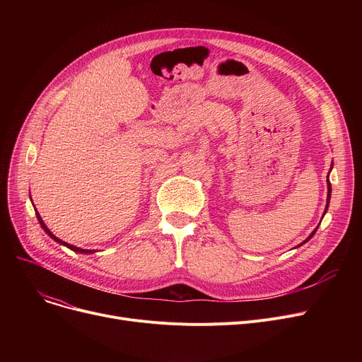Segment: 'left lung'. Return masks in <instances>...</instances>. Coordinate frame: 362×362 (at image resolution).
Listing matches in <instances>:
<instances>
[{
	"label": "left lung",
	"instance_id": "8db88e82",
	"mask_svg": "<svg viewBox=\"0 0 362 362\" xmlns=\"http://www.w3.org/2000/svg\"><path fill=\"white\" fill-rule=\"evenodd\" d=\"M332 165H333V164H332ZM327 191H329V192H327V204H326V210H325V213L327 211V208H329V202H330V197H332V185H330V182H329V176H327ZM317 229H318V227H315V230H314V232H313V233H311V235H310V236H308L305 240H303L300 245H303V243H305V242H308V240H310V239L314 236V233L317 232ZM300 245H299V246H300Z\"/></svg>",
	"mask_w": 362,
	"mask_h": 362
}]
</instances>
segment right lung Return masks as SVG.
<instances>
[{"mask_svg": "<svg viewBox=\"0 0 362 362\" xmlns=\"http://www.w3.org/2000/svg\"><path fill=\"white\" fill-rule=\"evenodd\" d=\"M35 213H36V217H37V221H40L41 223V226H42V229L45 230V233H48V236L49 238H52L55 242H59L60 245H64V246H67V248H70L71 251H74V252H81V254H93L95 251L93 250H82V248H78V246H73V245H70V243H67V242H63L62 239H59V238H57V236H54L51 232H49V229H48V227L45 226V223L42 221V218H41V216H40V213H37L36 211V208H35Z\"/></svg>", "mask_w": 362, "mask_h": 362, "instance_id": "add662e5", "label": "right lung"}]
</instances>
